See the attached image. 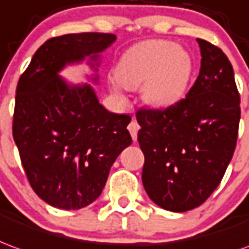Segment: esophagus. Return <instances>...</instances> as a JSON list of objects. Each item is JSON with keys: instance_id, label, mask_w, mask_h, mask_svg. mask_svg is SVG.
Returning a JSON list of instances; mask_svg holds the SVG:
<instances>
[{"instance_id": "1", "label": "esophagus", "mask_w": 249, "mask_h": 249, "mask_svg": "<svg viewBox=\"0 0 249 249\" xmlns=\"http://www.w3.org/2000/svg\"><path fill=\"white\" fill-rule=\"evenodd\" d=\"M128 129H129L130 136H132V139H133V140H136V139H137V132H139V129H140V125L137 124L136 120H132V121H130L129 125H128Z\"/></svg>"}]
</instances>
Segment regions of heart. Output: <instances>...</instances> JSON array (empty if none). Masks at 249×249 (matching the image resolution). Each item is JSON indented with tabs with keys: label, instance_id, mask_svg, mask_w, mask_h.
<instances>
[{
	"label": "heart",
	"instance_id": "b5f03b06",
	"mask_svg": "<svg viewBox=\"0 0 249 249\" xmlns=\"http://www.w3.org/2000/svg\"><path fill=\"white\" fill-rule=\"evenodd\" d=\"M193 75L194 60L187 50L170 40H144L120 56L114 67L117 82H110V90L125 101L123 88L140 89L147 105L167 109L185 98Z\"/></svg>",
	"mask_w": 249,
	"mask_h": 249
}]
</instances>
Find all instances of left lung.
<instances>
[{"instance_id": "8db88e82", "label": "left lung", "mask_w": 249, "mask_h": 249, "mask_svg": "<svg viewBox=\"0 0 249 249\" xmlns=\"http://www.w3.org/2000/svg\"><path fill=\"white\" fill-rule=\"evenodd\" d=\"M197 41L201 69L185 100L164 110L136 113L144 189L152 202L177 213L198 208L217 189L239 132L233 67L218 47Z\"/></svg>"}]
</instances>
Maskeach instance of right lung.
<instances>
[{
	"instance_id": "obj_1",
	"label": "right lung",
	"mask_w": 249,
	"mask_h": 249,
	"mask_svg": "<svg viewBox=\"0 0 249 249\" xmlns=\"http://www.w3.org/2000/svg\"><path fill=\"white\" fill-rule=\"evenodd\" d=\"M116 39L88 32L47 40L17 85L13 139L32 189L53 208L76 210L94 202L132 142L128 114L107 110L90 83L60 76L88 59L89 81L97 85L101 53Z\"/></svg>"
}]
</instances>
